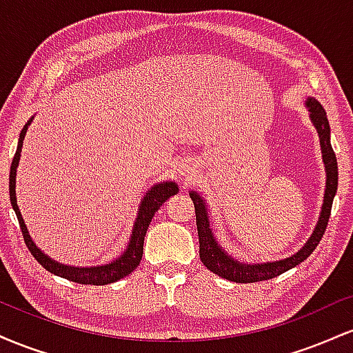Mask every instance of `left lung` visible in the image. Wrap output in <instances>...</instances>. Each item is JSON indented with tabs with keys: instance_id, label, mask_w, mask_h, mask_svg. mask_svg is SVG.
Instances as JSON below:
<instances>
[{
	"instance_id": "obj_1",
	"label": "left lung",
	"mask_w": 353,
	"mask_h": 353,
	"mask_svg": "<svg viewBox=\"0 0 353 353\" xmlns=\"http://www.w3.org/2000/svg\"><path fill=\"white\" fill-rule=\"evenodd\" d=\"M307 108L310 111L312 123L319 131L320 145H322L323 154V164H325L327 171V189L325 196H323V205L322 212H320V219L317 222L314 234H312L307 244L299 250L297 254L289 259H283L279 262H267V264H241V262L230 259L224 250L219 247L216 239L212 236V230L209 228V217L208 209H205L204 201L202 197L197 196V192H190V199L194 202L196 208V224H197V234H199V255L201 261L210 272L217 274L219 277H224L228 281L237 282V283H250V282H261L269 281V279L277 277L285 272V270L292 269V267L299 265L301 262L305 261L309 255L314 252L315 247L322 241L323 234H325L327 224H329V217L332 212V202H334L335 192H337L339 185V165L337 157H335L334 149L330 144V124L327 119L325 109L322 104L317 103L315 99L307 101Z\"/></svg>"
}]
</instances>
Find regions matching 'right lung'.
<instances>
[{
	"instance_id": "add662e5",
	"label": "right lung",
	"mask_w": 353,
	"mask_h": 353,
	"mask_svg": "<svg viewBox=\"0 0 353 353\" xmlns=\"http://www.w3.org/2000/svg\"><path fill=\"white\" fill-rule=\"evenodd\" d=\"M28 125H30V123L24 124V128L21 129V134H19V141H18V149H16L13 163H11V169H10L11 205H13L16 217H18L19 228H21L23 239L24 242H26L28 249H30V252L33 254V257L48 270V272L59 275V277L68 279V281L71 282L84 283V285H108V283L121 281V279L131 274L132 270L139 265L141 259H143V252H144V237H145V232H148L149 224H151L154 214L159 210L161 205H163L169 197L179 192V188H177L174 182H164V184H157L156 188H152L148 194H145L143 204H141V209H139V216L136 219L134 229H132L131 242H129L125 252L121 255L119 259H116L114 262H111V264L108 265H101V267H86V269H84V267L83 269H79V267L58 264V262H54L52 259L48 257V255H44L41 250L34 245V242L31 241L30 232H28L26 224H24L21 217V212H19L18 204H16V190H14L16 168H18V163H19V154H21L23 139H24V134H26Z\"/></svg>"
}]
</instances>
